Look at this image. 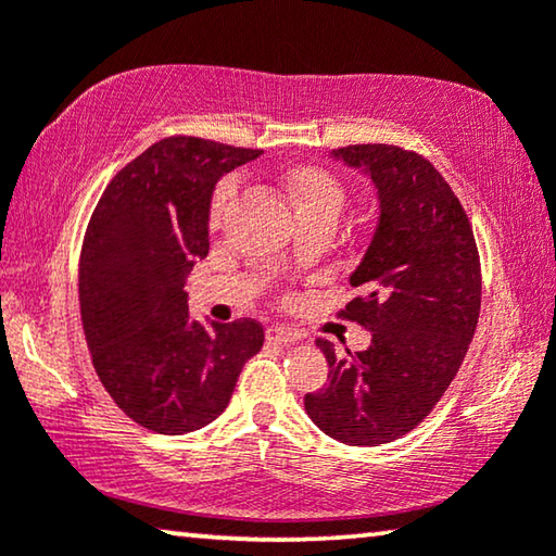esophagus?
I'll return each instance as SVG.
<instances>
[{"instance_id": "obj_1", "label": "esophagus", "mask_w": 556, "mask_h": 556, "mask_svg": "<svg viewBox=\"0 0 556 556\" xmlns=\"http://www.w3.org/2000/svg\"><path fill=\"white\" fill-rule=\"evenodd\" d=\"M267 338L271 343H279V345H287V343H296L301 341V333L294 331V328H285V326H275L267 331Z\"/></svg>"}]
</instances>
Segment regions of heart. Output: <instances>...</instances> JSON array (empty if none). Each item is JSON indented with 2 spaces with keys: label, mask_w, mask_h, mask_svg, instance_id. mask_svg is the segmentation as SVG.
Wrapping results in <instances>:
<instances>
[{
  "label": "heart",
  "mask_w": 556,
  "mask_h": 556,
  "mask_svg": "<svg viewBox=\"0 0 556 556\" xmlns=\"http://www.w3.org/2000/svg\"><path fill=\"white\" fill-rule=\"evenodd\" d=\"M281 188H285L291 205H294L299 223L318 220V223L336 225L338 218L343 215L345 201H348L345 186L341 178L324 166L299 164V166L287 168V172L281 174ZM232 195H235V181L232 178H223L211 195L208 223L213 228H218L223 223Z\"/></svg>",
  "instance_id": "b5f03b06"
}]
</instances>
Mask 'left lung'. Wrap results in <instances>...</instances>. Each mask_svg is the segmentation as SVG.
I'll return each instance as SVG.
<instances>
[{
  "mask_svg": "<svg viewBox=\"0 0 556 556\" xmlns=\"http://www.w3.org/2000/svg\"><path fill=\"white\" fill-rule=\"evenodd\" d=\"M378 188L380 220L351 275L361 289L341 316L372 333L368 351L328 361L304 397L314 425L348 446H378L427 419L464 363L481 314V257L464 205L431 162L394 144L333 149Z\"/></svg>",
  "mask_w": 556,
  "mask_h": 556,
  "instance_id": "8db88e82",
  "label": "left lung"
}]
</instances>
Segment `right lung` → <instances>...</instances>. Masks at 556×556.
<instances>
[{"instance_id":"1","label":"right lung","mask_w":556,"mask_h":556,"mask_svg":"<svg viewBox=\"0 0 556 556\" xmlns=\"http://www.w3.org/2000/svg\"><path fill=\"white\" fill-rule=\"evenodd\" d=\"M260 154L166 137L119 168L90 215L78 269L83 333L102 388L156 434L218 419L265 343L255 318L193 321L184 289L193 262L208 255L215 184Z\"/></svg>"}]
</instances>
